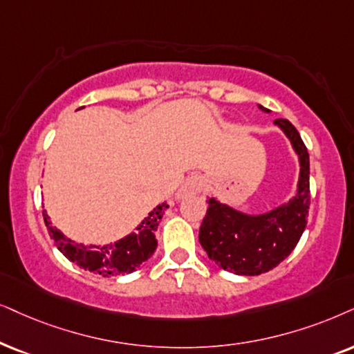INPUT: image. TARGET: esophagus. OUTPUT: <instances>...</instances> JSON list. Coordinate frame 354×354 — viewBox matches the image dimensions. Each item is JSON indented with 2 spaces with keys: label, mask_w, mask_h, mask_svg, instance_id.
I'll return each mask as SVG.
<instances>
[{
  "label": "esophagus",
  "mask_w": 354,
  "mask_h": 354,
  "mask_svg": "<svg viewBox=\"0 0 354 354\" xmlns=\"http://www.w3.org/2000/svg\"><path fill=\"white\" fill-rule=\"evenodd\" d=\"M204 178L199 176V174H191V176H187L185 183H183V186L180 187V191H178V199L181 198H186V196H192V194H198L204 189Z\"/></svg>",
  "instance_id": "1"
}]
</instances>
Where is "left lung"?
Wrapping results in <instances>:
<instances>
[{"instance_id": "obj_1", "label": "left lung", "mask_w": 354, "mask_h": 354, "mask_svg": "<svg viewBox=\"0 0 354 354\" xmlns=\"http://www.w3.org/2000/svg\"><path fill=\"white\" fill-rule=\"evenodd\" d=\"M258 109L271 111L258 104ZM274 125L288 137L299 160V180L294 196L263 214H247L217 198L209 204L199 229V243L222 270L239 276H258L279 265L296 248L306 230L310 189V162L297 129L289 120L276 119Z\"/></svg>"}]
</instances>
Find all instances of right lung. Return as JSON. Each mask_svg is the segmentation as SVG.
I'll use <instances>...</instances> for the list:
<instances>
[{"label":"right lung","instance_id":"right-lung-1","mask_svg":"<svg viewBox=\"0 0 354 354\" xmlns=\"http://www.w3.org/2000/svg\"><path fill=\"white\" fill-rule=\"evenodd\" d=\"M168 203L158 204L149 216L136 227V230L122 236L118 241H111L106 245H84L68 239L64 232L53 225L50 217L44 209V222H46L50 239L55 247L64 253V257L71 263L78 265L83 270L101 274L102 277L124 276L133 272L142 263L151 258L156 250L155 232L158 230V223L162 221Z\"/></svg>","mask_w":354,"mask_h":354}]
</instances>
